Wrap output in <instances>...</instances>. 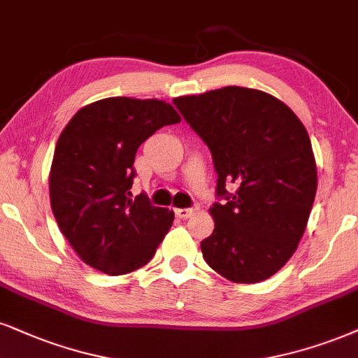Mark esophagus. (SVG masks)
<instances>
[{
	"instance_id": "1",
	"label": "esophagus",
	"mask_w": 358,
	"mask_h": 358,
	"mask_svg": "<svg viewBox=\"0 0 358 358\" xmlns=\"http://www.w3.org/2000/svg\"><path fill=\"white\" fill-rule=\"evenodd\" d=\"M197 210H199V207L194 206V207H191V209H176L174 213H176V215H178L179 219H189L192 214H196Z\"/></svg>"
}]
</instances>
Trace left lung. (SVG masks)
I'll return each mask as SVG.
<instances>
[{
	"instance_id": "obj_1",
	"label": "left lung",
	"mask_w": 358,
	"mask_h": 358,
	"mask_svg": "<svg viewBox=\"0 0 358 358\" xmlns=\"http://www.w3.org/2000/svg\"><path fill=\"white\" fill-rule=\"evenodd\" d=\"M174 104L210 149L217 194L214 232L201 242L210 268L236 284L279 272L297 250L317 192L310 138L289 106L268 92L226 86ZM226 183L238 189L229 194Z\"/></svg>"
}]
</instances>
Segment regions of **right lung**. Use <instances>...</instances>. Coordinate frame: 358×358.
<instances>
[{"mask_svg":"<svg viewBox=\"0 0 358 358\" xmlns=\"http://www.w3.org/2000/svg\"><path fill=\"white\" fill-rule=\"evenodd\" d=\"M180 116L162 99L106 98L81 108L56 143L50 199L59 231L79 259L108 275L145 266L174 213L131 199L138 148Z\"/></svg>","mask_w":358,"mask_h":358,"instance_id":"right-lung-1","label":"right lung"}]
</instances>
